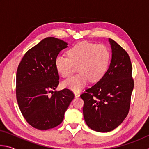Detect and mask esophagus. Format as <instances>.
<instances>
[{"label": "esophagus", "mask_w": 149, "mask_h": 149, "mask_svg": "<svg viewBox=\"0 0 149 149\" xmlns=\"http://www.w3.org/2000/svg\"><path fill=\"white\" fill-rule=\"evenodd\" d=\"M74 95H75V98H77V97H79V96H80L79 93H78V92H74Z\"/></svg>", "instance_id": "1"}]
</instances>
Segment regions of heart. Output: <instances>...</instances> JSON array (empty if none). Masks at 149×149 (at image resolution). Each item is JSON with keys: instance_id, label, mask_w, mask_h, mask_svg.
<instances>
[{"instance_id": "1", "label": "heart", "mask_w": 149, "mask_h": 149, "mask_svg": "<svg viewBox=\"0 0 149 149\" xmlns=\"http://www.w3.org/2000/svg\"><path fill=\"white\" fill-rule=\"evenodd\" d=\"M68 57L58 56L54 64L57 72L63 77L72 74L74 67L77 66V75L65 80L63 87L78 92L89 80L97 82L104 76L109 67L111 53L107 46L81 42L74 45L68 51Z\"/></svg>"}]
</instances>
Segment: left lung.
Listing matches in <instances>:
<instances>
[{
    "label": "left lung",
    "mask_w": 149,
    "mask_h": 149,
    "mask_svg": "<svg viewBox=\"0 0 149 149\" xmlns=\"http://www.w3.org/2000/svg\"><path fill=\"white\" fill-rule=\"evenodd\" d=\"M108 41L112 58L107 73L81 95L87 125L103 133L114 130L127 116L134 87L129 55L114 40L108 39Z\"/></svg>",
    "instance_id": "1"
}]
</instances>
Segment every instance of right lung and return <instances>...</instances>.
Here are the masks:
<instances>
[{
    "instance_id": "add662e5",
    "label": "right lung",
    "mask_w": 149,
    "mask_h": 149,
    "mask_svg": "<svg viewBox=\"0 0 149 149\" xmlns=\"http://www.w3.org/2000/svg\"><path fill=\"white\" fill-rule=\"evenodd\" d=\"M68 43L47 37L27 51L16 74V98L22 115L32 127L47 130L62 122L75 95L71 91L56 89L59 75L55 58Z\"/></svg>"
}]
</instances>
